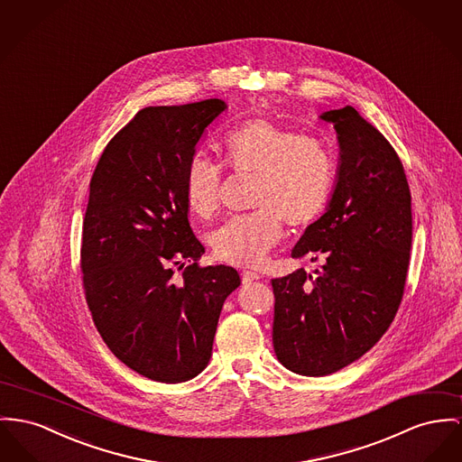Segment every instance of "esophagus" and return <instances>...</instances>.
Listing matches in <instances>:
<instances>
[{"label":"esophagus","instance_id":"1","mask_svg":"<svg viewBox=\"0 0 462 462\" xmlns=\"http://www.w3.org/2000/svg\"><path fill=\"white\" fill-rule=\"evenodd\" d=\"M259 278H261V275L255 273V272H244V273H242L244 283H252V282H255V280H259Z\"/></svg>","mask_w":462,"mask_h":462}]
</instances>
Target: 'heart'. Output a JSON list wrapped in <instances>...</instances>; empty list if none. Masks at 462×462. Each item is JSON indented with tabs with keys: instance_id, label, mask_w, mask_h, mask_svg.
<instances>
[{
	"instance_id": "1",
	"label": "heart",
	"mask_w": 462,
	"mask_h": 462,
	"mask_svg": "<svg viewBox=\"0 0 462 462\" xmlns=\"http://www.w3.org/2000/svg\"><path fill=\"white\" fill-rule=\"evenodd\" d=\"M226 166L255 175L250 216L226 220L210 236L218 261L254 268L264 263L282 238V220L294 229L313 226L331 205L338 166L320 140L257 117L238 124L220 140ZM222 168L207 155H194L185 173V201L199 217L214 216L220 201Z\"/></svg>"
}]
</instances>
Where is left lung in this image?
<instances>
[{
	"instance_id": "1",
	"label": "left lung",
	"mask_w": 462,
	"mask_h": 462,
	"mask_svg": "<svg viewBox=\"0 0 462 462\" xmlns=\"http://www.w3.org/2000/svg\"><path fill=\"white\" fill-rule=\"evenodd\" d=\"M320 119L338 133V182L292 257L322 268L272 280L275 354L307 376L352 365L385 335L404 294L411 246V196L400 155L352 106Z\"/></svg>"
}]
</instances>
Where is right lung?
I'll return each mask as SVG.
<instances>
[{
  "instance_id": "add662e5",
  "label": "right lung",
  "mask_w": 462,
  "mask_h": 462,
  "mask_svg": "<svg viewBox=\"0 0 462 462\" xmlns=\"http://www.w3.org/2000/svg\"><path fill=\"white\" fill-rule=\"evenodd\" d=\"M222 99L147 106L99 157L82 224L80 272L94 326L127 368L187 382L212 357L226 298L242 283L231 266H199L185 173Z\"/></svg>"
}]
</instances>
